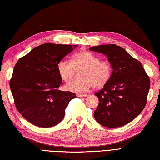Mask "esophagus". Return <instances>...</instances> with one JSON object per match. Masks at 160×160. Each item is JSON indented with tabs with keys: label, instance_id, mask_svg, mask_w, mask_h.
<instances>
[{
	"label": "esophagus",
	"instance_id": "1",
	"mask_svg": "<svg viewBox=\"0 0 160 160\" xmlns=\"http://www.w3.org/2000/svg\"><path fill=\"white\" fill-rule=\"evenodd\" d=\"M88 95V94H78L77 96L80 98H82V97H87Z\"/></svg>",
	"mask_w": 160,
	"mask_h": 160
}]
</instances>
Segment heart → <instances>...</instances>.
I'll return each mask as SVG.
<instances>
[{
	"label": "heart",
	"instance_id": "b5f03b06",
	"mask_svg": "<svg viewBox=\"0 0 160 160\" xmlns=\"http://www.w3.org/2000/svg\"><path fill=\"white\" fill-rule=\"evenodd\" d=\"M57 69L61 79L69 82L76 76L77 72L82 70L80 77L82 79L69 83L65 88L75 92H83L89 90L92 85L95 88L104 86L112 75V66L108 61L100 60L98 56L88 51L75 54L69 61L60 60Z\"/></svg>",
	"mask_w": 160,
	"mask_h": 160
}]
</instances>
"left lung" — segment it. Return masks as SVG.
Instances as JSON below:
<instances>
[{"mask_svg": "<svg viewBox=\"0 0 160 160\" xmlns=\"http://www.w3.org/2000/svg\"><path fill=\"white\" fill-rule=\"evenodd\" d=\"M108 57L113 72L103 89L95 92L99 103L94 117L100 124L116 128L133 121L144 108L150 80L142 63L116 44L92 47Z\"/></svg>", "mask_w": 160, "mask_h": 160, "instance_id": "1", "label": "left lung"}]
</instances>
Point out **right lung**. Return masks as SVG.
Listing matches in <instances>:
<instances>
[{
    "mask_svg": "<svg viewBox=\"0 0 160 160\" xmlns=\"http://www.w3.org/2000/svg\"><path fill=\"white\" fill-rule=\"evenodd\" d=\"M76 47L46 43L16 62L10 88L16 109L28 122L48 128L63 119L65 108L76 95L58 89L62 79L57 65Z\"/></svg>",
    "mask_w": 160,
    "mask_h": 160,
    "instance_id": "right-lung-1",
    "label": "right lung"
}]
</instances>
